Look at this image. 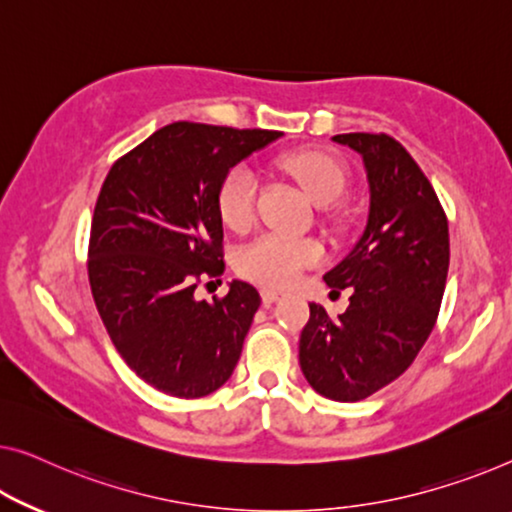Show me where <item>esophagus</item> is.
Wrapping results in <instances>:
<instances>
[{"instance_id": "34e87169", "label": "esophagus", "mask_w": 512, "mask_h": 512, "mask_svg": "<svg viewBox=\"0 0 512 512\" xmlns=\"http://www.w3.org/2000/svg\"><path fill=\"white\" fill-rule=\"evenodd\" d=\"M282 292H278V289H271V287H264L262 289V299H264V303H276V301H280L282 299Z\"/></svg>"}]
</instances>
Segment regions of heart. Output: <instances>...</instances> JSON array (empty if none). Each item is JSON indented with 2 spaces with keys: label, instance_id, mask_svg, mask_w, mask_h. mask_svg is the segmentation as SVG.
Masks as SVG:
<instances>
[{
  "label": "heart",
  "instance_id": "heart-1",
  "mask_svg": "<svg viewBox=\"0 0 512 512\" xmlns=\"http://www.w3.org/2000/svg\"><path fill=\"white\" fill-rule=\"evenodd\" d=\"M285 170L301 183L312 202L333 204L345 193L347 174L338 160L317 151H301L285 158ZM255 172L248 165H236L227 172L218 190V213L234 232L248 230L255 218ZM322 257V248L312 239L269 232L248 243L236 257V269L243 276L269 287H287L299 280L305 266Z\"/></svg>",
  "mask_w": 512,
  "mask_h": 512
}]
</instances>
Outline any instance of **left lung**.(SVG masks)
Instances as JSON below:
<instances>
[{
    "label": "left lung",
    "instance_id": "left-lung-1",
    "mask_svg": "<svg viewBox=\"0 0 512 512\" xmlns=\"http://www.w3.org/2000/svg\"><path fill=\"white\" fill-rule=\"evenodd\" d=\"M354 149L368 177L363 234L326 271L333 292L349 289V308L329 317L310 303L299 363L308 384L335 402H358L414 363L437 322L448 276V220L416 160L384 133L333 135Z\"/></svg>",
    "mask_w": 512,
    "mask_h": 512
}]
</instances>
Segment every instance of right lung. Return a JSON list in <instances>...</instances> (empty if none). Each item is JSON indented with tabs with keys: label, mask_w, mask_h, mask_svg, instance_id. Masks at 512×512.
<instances>
[{
	"label": "right lung",
	"mask_w": 512,
	"mask_h": 512,
	"mask_svg": "<svg viewBox=\"0 0 512 512\" xmlns=\"http://www.w3.org/2000/svg\"><path fill=\"white\" fill-rule=\"evenodd\" d=\"M278 137L177 121L121 156L103 181L91 220V294L128 368L174 398L218 391L239 363L262 303L257 289L234 280L211 303L195 289L225 271L220 183Z\"/></svg>",
	"instance_id": "obj_1"
}]
</instances>
